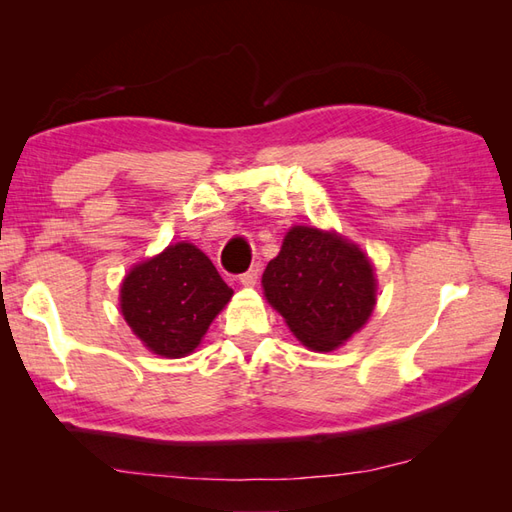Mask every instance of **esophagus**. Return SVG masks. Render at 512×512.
<instances>
[{"mask_svg": "<svg viewBox=\"0 0 512 512\" xmlns=\"http://www.w3.org/2000/svg\"><path fill=\"white\" fill-rule=\"evenodd\" d=\"M257 279H259V266H253V268H248L246 273L239 275V284H242V286H255Z\"/></svg>", "mask_w": 512, "mask_h": 512, "instance_id": "esophagus-1", "label": "esophagus"}]
</instances>
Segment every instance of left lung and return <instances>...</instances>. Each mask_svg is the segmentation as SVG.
Returning <instances> with one entry per match:
<instances>
[{"label":"left lung","instance_id":"obj_1","mask_svg":"<svg viewBox=\"0 0 512 512\" xmlns=\"http://www.w3.org/2000/svg\"><path fill=\"white\" fill-rule=\"evenodd\" d=\"M266 299L310 350L330 352L369 319L376 303L372 264L354 244L295 226L262 277Z\"/></svg>","mask_w":512,"mask_h":512}]
</instances>
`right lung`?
<instances>
[{
    "label": "right lung",
    "instance_id": "obj_1",
    "mask_svg": "<svg viewBox=\"0 0 512 512\" xmlns=\"http://www.w3.org/2000/svg\"><path fill=\"white\" fill-rule=\"evenodd\" d=\"M231 295L211 259L193 244L180 242L127 275L121 310L151 352L180 358L198 347Z\"/></svg>",
    "mask_w": 512,
    "mask_h": 512
}]
</instances>
